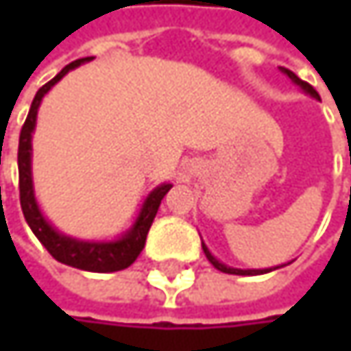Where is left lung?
Returning <instances> with one entry per match:
<instances>
[{
	"label": "left lung",
	"instance_id": "8db88e82",
	"mask_svg": "<svg viewBox=\"0 0 351 351\" xmlns=\"http://www.w3.org/2000/svg\"><path fill=\"white\" fill-rule=\"evenodd\" d=\"M280 71H282V73H285V75H287V77H289V79H291L295 85H299V87L305 91V93H309L311 97L319 99V93H317L315 89H313L309 83H305L303 79H299V77H297L293 71H289V69H285V66H280ZM203 252H205L207 260H209V262H211V264H213L217 270H221V272H226V274H242V276H254V274H266V272H270V268H264V270H254V268H247V270H242V268H232V266H226L223 262H219V260H217V258H215V256H213V254L207 250V245L205 244H203ZM276 268H278V266H276ZM272 270H274V268H272Z\"/></svg>",
	"mask_w": 351,
	"mask_h": 351
}]
</instances>
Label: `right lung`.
<instances>
[{
	"label": "right lung",
	"instance_id": "1",
	"mask_svg": "<svg viewBox=\"0 0 351 351\" xmlns=\"http://www.w3.org/2000/svg\"><path fill=\"white\" fill-rule=\"evenodd\" d=\"M93 56L79 58L71 64H66L52 81L42 85L36 93L32 107L28 111V117L22 125L20 132V146H18V173H20V205L24 211V217L34 232V236L42 242V245L50 252V256L66 266L87 270V272H117L134 264V260L140 256L146 244L148 230L156 217V211L160 207L162 197L171 191V182H165L156 186L144 201L138 219L134 226L113 242H85V240H75L71 236L58 234L42 215L34 197V186H32V132L36 128V115L42 97L73 69H77L83 62H89Z\"/></svg>",
	"mask_w": 351,
	"mask_h": 351
}]
</instances>
